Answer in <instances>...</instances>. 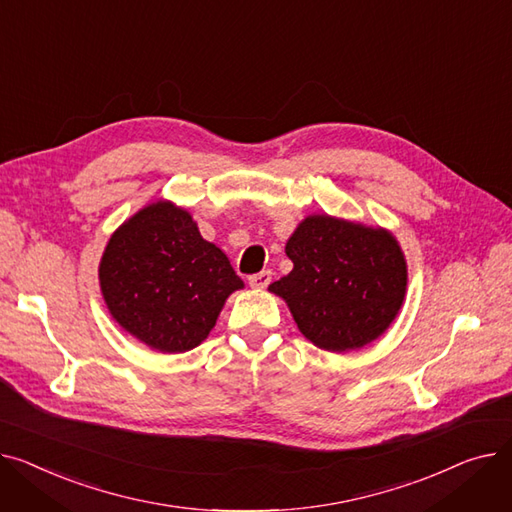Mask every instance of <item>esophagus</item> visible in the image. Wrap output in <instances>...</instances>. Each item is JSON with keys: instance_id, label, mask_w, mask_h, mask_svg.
<instances>
[{"instance_id": "1", "label": "esophagus", "mask_w": 512, "mask_h": 512, "mask_svg": "<svg viewBox=\"0 0 512 512\" xmlns=\"http://www.w3.org/2000/svg\"><path fill=\"white\" fill-rule=\"evenodd\" d=\"M270 279H273V273H270V270H260V273L250 275L248 281H250V285H252L254 289H264V287H268Z\"/></svg>"}]
</instances>
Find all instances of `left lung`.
Here are the masks:
<instances>
[{"label": "left lung", "mask_w": 512, "mask_h": 512, "mask_svg": "<svg viewBox=\"0 0 512 512\" xmlns=\"http://www.w3.org/2000/svg\"><path fill=\"white\" fill-rule=\"evenodd\" d=\"M293 270L268 289L283 297L297 328L326 351L378 339L403 306L407 262L393 233L310 215L287 239Z\"/></svg>", "instance_id": "obj_1"}]
</instances>
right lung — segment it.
<instances>
[{"label":"right lung","instance_id":"1","mask_svg":"<svg viewBox=\"0 0 512 512\" xmlns=\"http://www.w3.org/2000/svg\"><path fill=\"white\" fill-rule=\"evenodd\" d=\"M99 283L113 320L161 353L198 347L225 299L244 287L188 210L167 200L144 206L111 235Z\"/></svg>","mask_w":512,"mask_h":512}]
</instances>
